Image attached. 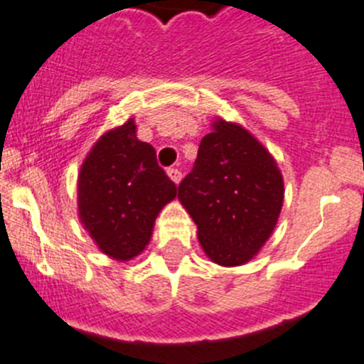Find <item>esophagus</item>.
<instances>
[{"instance_id": "1", "label": "esophagus", "mask_w": 364, "mask_h": 364, "mask_svg": "<svg viewBox=\"0 0 364 364\" xmlns=\"http://www.w3.org/2000/svg\"><path fill=\"white\" fill-rule=\"evenodd\" d=\"M167 174H168V178L176 183V185H179V181H181V172H179L178 168H168Z\"/></svg>"}]
</instances>
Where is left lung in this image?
Returning a JSON list of instances; mask_svg holds the SVG:
<instances>
[{"instance_id":"8db88e82","label":"left lung","mask_w":364,"mask_h":364,"mask_svg":"<svg viewBox=\"0 0 364 364\" xmlns=\"http://www.w3.org/2000/svg\"><path fill=\"white\" fill-rule=\"evenodd\" d=\"M178 199L196 222L204 254L220 267H240L259 252L276 228L283 174L256 136L217 117L200 140Z\"/></svg>"}]
</instances>
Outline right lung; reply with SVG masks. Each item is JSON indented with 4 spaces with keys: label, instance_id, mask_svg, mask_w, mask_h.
I'll return each mask as SVG.
<instances>
[{
    "label": "right lung",
    "instance_id": "right-lung-1",
    "mask_svg": "<svg viewBox=\"0 0 364 364\" xmlns=\"http://www.w3.org/2000/svg\"><path fill=\"white\" fill-rule=\"evenodd\" d=\"M176 192L154 147L136 139L135 119H128L103 133L81 164L77 215L101 252L129 261L146 249Z\"/></svg>",
    "mask_w": 364,
    "mask_h": 364
}]
</instances>
